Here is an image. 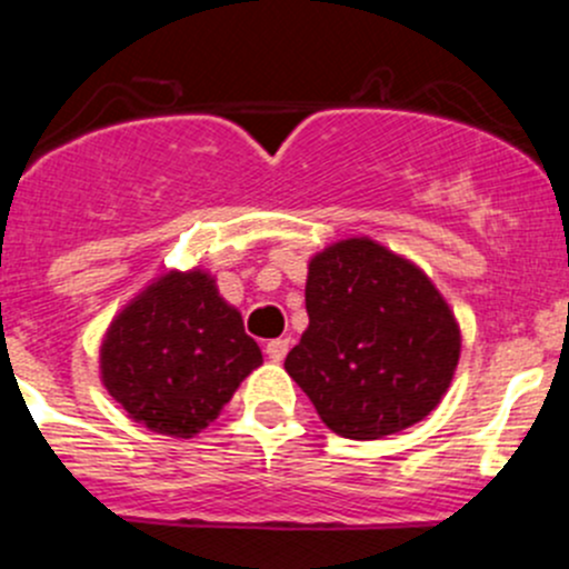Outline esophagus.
Instances as JSON below:
<instances>
[{
  "mask_svg": "<svg viewBox=\"0 0 569 569\" xmlns=\"http://www.w3.org/2000/svg\"><path fill=\"white\" fill-rule=\"evenodd\" d=\"M267 358L272 360V363H280V360L286 358V352H289V338H274V341L267 343Z\"/></svg>",
  "mask_w": 569,
  "mask_h": 569,
  "instance_id": "obj_1",
  "label": "esophagus"
}]
</instances>
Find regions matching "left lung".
Instances as JSON below:
<instances>
[{
    "label": "left lung",
    "mask_w": 569,
    "mask_h": 569,
    "mask_svg": "<svg viewBox=\"0 0 569 569\" xmlns=\"http://www.w3.org/2000/svg\"><path fill=\"white\" fill-rule=\"evenodd\" d=\"M308 327L286 371L327 429L380 440L440 405L462 352L460 321L427 272L371 237L308 261Z\"/></svg>",
    "instance_id": "obj_1"
}]
</instances>
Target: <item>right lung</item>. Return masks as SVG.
I'll use <instances>...</instances> for the list:
<instances>
[{"label": "right lung", "mask_w": 569, "mask_h": 569, "mask_svg": "<svg viewBox=\"0 0 569 569\" xmlns=\"http://www.w3.org/2000/svg\"><path fill=\"white\" fill-rule=\"evenodd\" d=\"M263 363L239 308L206 269H168L109 321L101 382L131 421L157 435L194 438Z\"/></svg>", "instance_id": "right-lung-1"}]
</instances>
